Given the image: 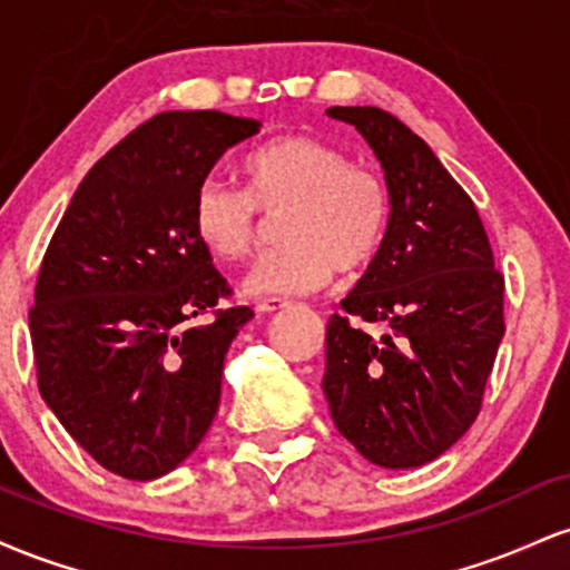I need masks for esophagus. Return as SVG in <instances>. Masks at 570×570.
<instances>
[{"label":"esophagus","mask_w":570,"mask_h":570,"mask_svg":"<svg viewBox=\"0 0 570 570\" xmlns=\"http://www.w3.org/2000/svg\"><path fill=\"white\" fill-rule=\"evenodd\" d=\"M284 307H289V303L286 299H278V297H271V299H257L254 303V311L263 316V313H276V311H284Z\"/></svg>","instance_id":"34e87169"}]
</instances>
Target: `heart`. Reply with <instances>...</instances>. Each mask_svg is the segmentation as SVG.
<instances>
[{
    "label": "heart",
    "instance_id": "obj_1",
    "mask_svg": "<svg viewBox=\"0 0 570 570\" xmlns=\"http://www.w3.org/2000/svg\"><path fill=\"white\" fill-rule=\"evenodd\" d=\"M240 171L246 189L200 181L193 227L214 257L240 263L263 240L262 214H284L278 238L286 246L254 265L246 292H313L335 271L356 276L375 263L389 233L391 195L372 168L313 136H281L254 149Z\"/></svg>",
    "mask_w": 570,
    "mask_h": 570
}]
</instances>
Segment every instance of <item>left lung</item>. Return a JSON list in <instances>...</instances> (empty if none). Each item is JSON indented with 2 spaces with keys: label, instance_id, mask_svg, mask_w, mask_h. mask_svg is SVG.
Masks as SVG:
<instances>
[{
  "label": "left lung",
  "instance_id": "obj_1",
  "mask_svg": "<svg viewBox=\"0 0 570 570\" xmlns=\"http://www.w3.org/2000/svg\"><path fill=\"white\" fill-rule=\"evenodd\" d=\"M375 149L391 195L381 254L326 326L324 396L367 461L415 469L466 434L503 337V276L472 198L377 107H332ZM362 323H383L372 338Z\"/></svg>",
  "mask_w": 570,
  "mask_h": 570
}]
</instances>
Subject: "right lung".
<instances>
[{"instance_id": "1", "label": "right lung", "mask_w": 570, "mask_h": 570, "mask_svg": "<svg viewBox=\"0 0 570 570\" xmlns=\"http://www.w3.org/2000/svg\"><path fill=\"white\" fill-rule=\"evenodd\" d=\"M259 126L217 109L141 122L80 181L42 257L29 311L39 394L126 480L179 466L219 410L225 353L254 313L217 311L233 289L195 235L193 198Z\"/></svg>"}]
</instances>
